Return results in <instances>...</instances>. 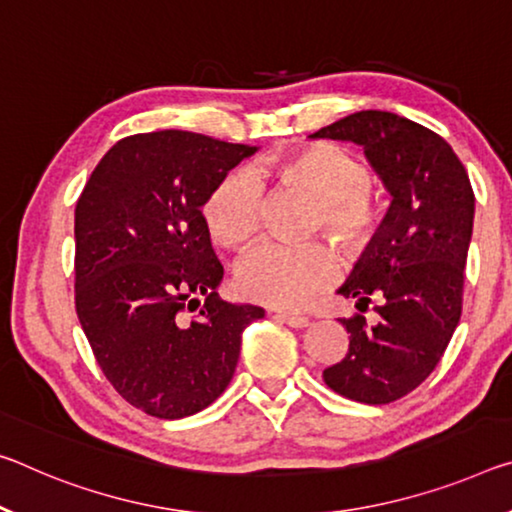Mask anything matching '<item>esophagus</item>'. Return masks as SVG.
<instances>
[{
	"label": "esophagus",
	"mask_w": 512,
	"mask_h": 512,
	"mask_svg": "<svg viewBox=\"0 0 512 512\" xmlns=\"http://www.w3.org/2000/svg\"><path fill=\"white\" fill-rule=\"evenodd\" d=\"M278 319L282 323H287L291 328H307L310 326V319L303 314H294V312H278Z\"/></svg>",
	"instance_id": "obj_1"
}]
</instances>
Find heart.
<instances>
[{"label":"heart","instance_id":"1","mask_svg":"<svg viewBox=\"0 0 512 512\" xmlns=\"http://www.w3.org/2000/svg\"><path fill=\"white\" fill-rule=\"evenodd\" d=\"M262 173L319 198L316 230H326L351 253L367 250L383 232L387 205L371 189V170L358 154L335 143H312L271 154ZM264 182L253 168H237L218 182L202 207L212 237L239 248L262 227ZM344 262L328 241H266L250 250L237 269L241 294L273 307H300L339 282Z\"/></svg>","mask_w":512,"mask_h":512}]
</instances>
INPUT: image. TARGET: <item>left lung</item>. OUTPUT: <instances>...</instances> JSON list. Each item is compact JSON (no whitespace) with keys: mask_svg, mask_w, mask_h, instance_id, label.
Masks as SVG:
<instances>
[{"mask_svg":"<svg viewBox=\"0 0 512 512\" xmlns=\"http://www.w3.org/2000/svg\"><path fill=\"white\" fill-rule=\"evenodd\" d=\"M312 139L353 141L392 193L383 232L339 289L380 321L342 319L351 332L342 362L323 371L346 399L383 405L431 376L462 314L465 262L474 225L467 170L440 134L389 111H358Z\"/></svg>","mask_w":512,"mask_h":512,"instance_id":"1","label":"left lung"}]
</instances>
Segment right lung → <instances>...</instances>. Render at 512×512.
Returning <instances> with one entry per match:
<instances>
[{
  "mask_svg": "<svg viewBox=\"0 0 512 512\" xmlns=\"http://www.w3.org/2000/svg\"><path fill=\"white\" fill-rule=\"evenodd\" d=\"M255 150L182 129L134 134L104 154L77 200L79 323L113 389L152 417L212 405L237 369L243 328L264 316L218 298L223 266L200 212Z\"/></svg>",
  "mask_w": 512,
  "mask_h": 512,
  "instance_id": "right-lung-1",
  "label": "right lung"
}]
</instances>
